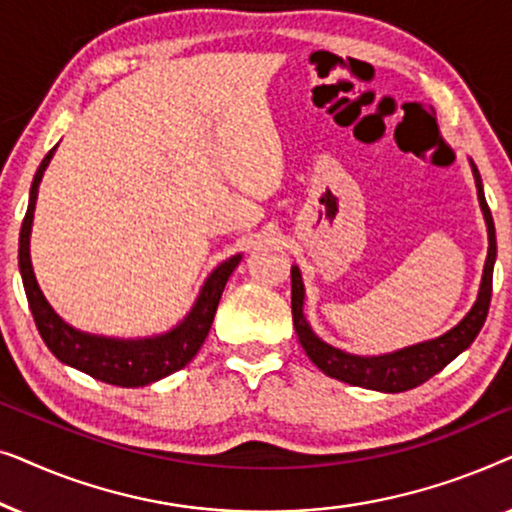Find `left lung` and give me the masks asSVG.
Here are the masks:
<instances>
[{"label":"left lung","instance_id":"left-lung-1","mask_svg":"<svg viewBox=\"0 0 512 512\" xmlns=\"http://www.w3.org/2000/svg\"><path fill=\"white\" fill-rule=\"evenodd\" d=\"M471 170L475 179V188H478V202L487 223V258L485 268H482V279L478 298L466 317L452 326L450 331L438 335V338L417 342V345H408L396 352L387 354H349L345 349H338L328 345L312 331L310 321L305 319V284L303 275H300L298 265H291V312H293V328L303 345L305 354L317 366L321 373L335 380L354 384V387L384 391V394H398V391L415 389L419 384L429 380L436 373H440L447 363L457 359L464 349L471 347V342L478 338L482 324L487 319L489 300H492V275L496 263V233H494V219L489 212L485 191H482V179L475 163L471 160Z\"/></svg>","mask_w":512,"mask_h":512}]
</instances>
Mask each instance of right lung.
Returning a JSON list of instances; mask_svg holds the SVG:
<instances>
[{"instance_id":"add662e5","label":"right lung","mask_w":512,"mask_h":512,"mask_svg":"<svg viewBox=\"0 0 512 512\" xmlns=\"http://www.w3.org/2000/svg\"><path fill=\"white\" fill-rule=\"evenodd\" d=\"M55 149H58V144L46 153L37 174H34L30 186V202H27V212L23 226H20L18 240L20 277H23L25 296L27 303H30L41 340L46 342V347L51 349L55 359L65 363V366L81 370V373L95 377V380L116 384V387H146V384L177 373V370L191 363L193 356L202 347V342H205L209 328H212L216 307H219L221 293L226 289L228 277L233 275L237 263L242 261V254L226 258V261L209 272L191 310L170 331L144 335V338H111V335L86 333L81 328H74L46 300L37 277H34L30 256V237L39 184L44 179L48 163L53 160Z\"/></svg>"}]
</instances>
